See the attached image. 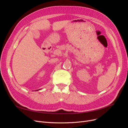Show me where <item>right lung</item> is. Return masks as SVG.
Masks as SVG:
<instances>
[{"instance_id": "obj_1", "label": "right lung", "mask_w": 128, "mask_h": 128, "mask_svg": "<svg viewBox=\"0 0 128 128\" xmlns=\"http://www.w3.org/2000/svg\"><path fill=\"white\" fill-rule=\"evenodd\" d=\"M37 90H36V91H37Z\"/></svg>"}]
</instances>
